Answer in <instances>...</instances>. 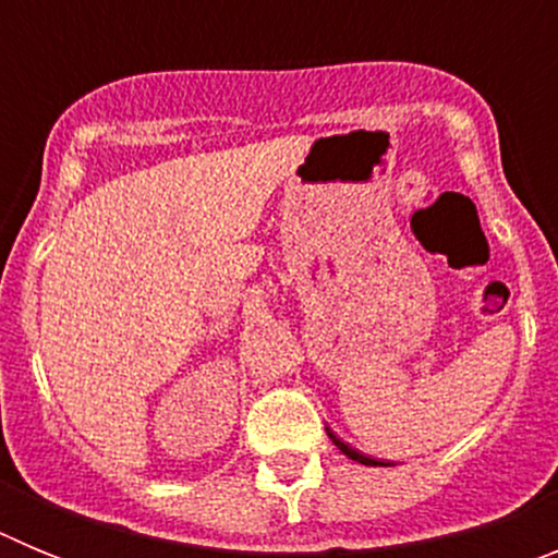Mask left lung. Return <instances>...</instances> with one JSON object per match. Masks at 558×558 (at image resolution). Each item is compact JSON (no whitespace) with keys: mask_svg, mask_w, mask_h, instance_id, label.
<instances>
[{"mask_svg":"<svg viewBox=\"0 0 558 558\" xmlns=\"http://www.w3.org/2000/svg\"><path fill=\"white\" fill-rule=\"evenodd\" d=\"M327 433H329V438H332V441H335V447H338V450L343 452V456H349V458H352V461H357V463H366V466H383V461H377V458H372V456H363V452L352 450V447H349L347 441H340V438L335 436L332 430H327Z\"/></svg>","mask_w":558,"mask_h":558,"instance_id":"obj_1","label":"left lung"}]
</instances>
